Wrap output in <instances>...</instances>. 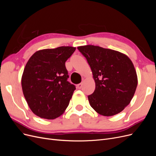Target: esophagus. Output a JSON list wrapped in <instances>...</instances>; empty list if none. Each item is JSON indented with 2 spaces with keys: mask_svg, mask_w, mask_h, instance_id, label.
I'll return each mask as SVG.
<instances>
[{
  "mask_svg": "<svg viewBox=\"0 0 156 156\" xmlns=\"http://www.w3.org/2000/svg\"><path fill=\"white\" fill-rule=\"evenodd\" d=\"M82 87H83V83H82L78 84L77 85V87L78 89H81L82 88Z\"/></svg>",
  "mask_w": 156,
  "mask_h": 156,
  "instance_id": "esophagus-1",
  "label": "esophagus"
}]
</instances>
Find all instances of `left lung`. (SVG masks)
I'll return each instance as SVG.
<instances>
[{
  "label": "left lung",
  "instance_id": "1",
  "mask_svg": "<svg viewBox=\"0 0 156 156\" xmlns=\"http://www.w3.org/2000/svg\"><path fill=\"white\" fill-rule=\"evenodd\" d=\"M77 49L87 58L96 83L95 90L88 96L90 105L105 116L123 111L133 98L138 83L131 60L119 51L99 46Z\"/></svg>",
  "mask_w": 156,
  "mask_h": 156
}]
</instances>
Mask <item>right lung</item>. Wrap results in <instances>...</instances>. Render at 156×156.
<instances>
[{"instance_id": "add662e5", "label": "right lung", "mask_w": 156, "mask_h": 156, "mask_svg": "<svg viewBox=\"0 0 156 156\" xmlns=\"http://www.w3.org/2000/svg\"><path fill=\"white\" fill-rule=\"evenodd\" d=\"M75 48L62 46L36 51L28 60L21 78L25 100L31 111L42 119H55L62 115L75 90L65 62Z\"/></svg>"}]
</instances>
